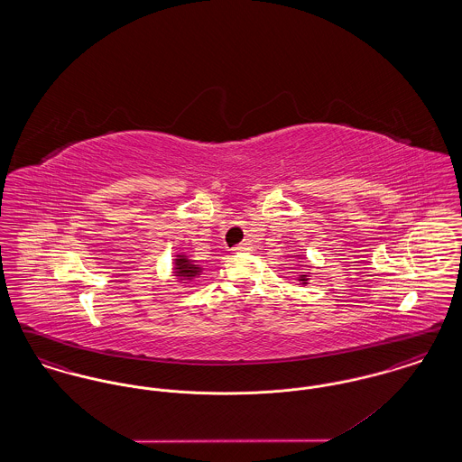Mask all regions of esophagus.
<instances>
[{
  "instance_id": "esophagus-1",
  "label": "esophagus",
  "mask_w": 462,
  "mask_h": 462,
  "mask_svg": "<svg viewBox=\"0 0 462 462\" xmlns=\"http://www.w3.org/2000/svg\"><path fill=\"white\" fill-rule=\"evenodd\" d=\"M234 251H236V253H245V251H251V245L244 242V244H239V245H236V247H234Z\"/></svg>"
}]
</instances>
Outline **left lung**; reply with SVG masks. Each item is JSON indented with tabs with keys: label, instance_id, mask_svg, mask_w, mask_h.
<instances>
[{
	"label": "left lung",
	"instance_id": "1",
	"mask_svg": "<svg viewBox=\"0 0 462 462\" xmlns=\"http://www.w3.org/2000/svg\"><path fill=\"white\" fill-rule=\"evenodd\" d=\"M298 256H300V254H298ZM300 260H303V258H300ZM301 266H303V264H301ZM305 266H307V264H305ZM298 281H300L303 286H307L308 281H310V273H308V272H301L300 277H298Z\"/></svg>",
	"mask_w": 462,
	"mask_h": 462
}]
</instances>
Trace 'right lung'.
Segmentation results:
<instances>
[{
    "label": "right lung",
    "mask_w": 462,
    "mask_h": 462,
    "mask_svg": "<svg viewBox=\"0 0 462 462\" xmlns=\"http://www.w3.org/2000/svg\"><path fill=\"white\" fill-rule=\"evenodd\" d=\"M202 270L204 268L196 260H190V256H187L185 253L175 254V260H173V277L178 279V282H181V284L190 282L192 279H196V277L202 273Z\"/></svg>",
    "instance_id": "add662e5"
}]
</instances>
